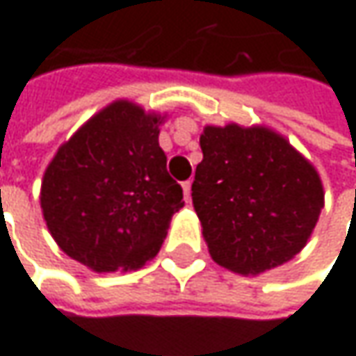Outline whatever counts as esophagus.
I'll list each match as a JSON object with an SVG mask.
<instances>
[{
    "mask_svg": "<svg viewBox=\"0 0 356 356\" xmlns=\"http://www.w3.org/2000/svg\"><path fill=\"white\" fill-rule=\"evenodd\" d=\"M182 192H184L186 202H190V198H192V184H190V182H184V184H182Z\"/></svg>",
    "mask_w": 356,
    "mask_h": 356,
    "instance_id": "34e87169",
    "label": "esophagus"
}]
</instances>
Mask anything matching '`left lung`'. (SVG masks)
Instances as JSON below:
<instances>
[{"label": "left lung", "mask_w": 356, "mask_h": 356, "mask_svg": "<svg viewBox=\"0 0 356 356\" xmlns=\"http://www.w3.org/2000/svg\"><path fill=\"white\" fill-rule=\"evenodd\" d=\"M192 204L218 266L259 275L293 259L319 222V172L264 124L204 127Z\"/></svg>", "instance_id": "left-lung-1"}]
</instances>
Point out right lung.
I'll return each mask as SVG.
<instances>
[{"label": "right lung", "instance_id": "1", "mask_svg": "<svg viewBox=\"0 0 356 356\" xmlns=\"http://www.w3.org/2000/svg\"><path fill=\"white\" fill-rule=\"evenodd\" d=\"M166 115L118 99L59 146L41 180L49 234L99 273L134 271L156 257L182 202L158 144Z\"/></svg>", "mask_w": 356, "mask_h": 356}]
</instances>
